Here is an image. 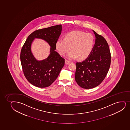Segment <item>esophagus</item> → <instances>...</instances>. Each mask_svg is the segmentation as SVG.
I'll list each match as a JSON object with an SVG mask.
<instances>
[{
	"instance_id": "1",
	"label": "esophagus",
	"mask_w": 130,
	"mask_h": 130,
	"mask_svg": "<svg viewBox=\"0 0 130 130\" xmlns=\"http://www.w3.org/2000/svg\"><path fill=\"white\" fill-rule=\"evenodd\" d=\"M70 63V62L69 61H68V60H66V61H65V63H66V64H68Z\"/></svg>"
}]
</instances>
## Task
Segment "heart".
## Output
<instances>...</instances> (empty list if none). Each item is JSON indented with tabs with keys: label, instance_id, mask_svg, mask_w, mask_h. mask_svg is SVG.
Instances as JSON below:
<instances>
[{
	"label": "heart",
	"instance_id": "b5f03b06",
	"mask_svg": "<svg viewBox=\"0 0 130 130\" xmlns=\"http://www.w3.org/2000/svg\"><path fill=\"white\" fill-rule=\"evenodd\" d=\"M94 45V38L92 35L81 31H74L68 33L64 38H60L55 43V48L58 53L64 55L69 50L71 51L66 55L70 60L76 59L85 60L92 52Z\"/></svg>",
	"mask_w": 130,
	"mask_h": 130
}]
</instances>
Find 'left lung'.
<instances>
[{
	"label": "left lung",
	"instance_id": "1",
	"mask_svg": "<svg viewBox=\"0 0 130 130\" xmlns=\"http://www.w3.org/2000/svg\"><path fill=\"white\" fill-rule=\"evenodd\" d=\"M92 31L95 37L92 52L86 59L76 63L75 80L79 86L85 89L99 85L107 75L110 64L111 56L107 42Z\"/></svg>",
	"mask_w": 130,
	"mask_h": 130
}]
</instances>
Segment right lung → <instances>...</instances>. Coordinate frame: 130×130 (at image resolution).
<instances>
[{
  "label": "right lung",
  "instance_id": "right-lung-1",
  "mask_svg": "<svg viewBox=\"0 0 130 130\" xmlns=\"http://www.w3.org/2000/svg\"><path fill=\"white\" fill-rule=\"evenodd\" d=\"M62 31L61 25L36 30L28 36L22 48L20 60L24 75L28 82L39 88L51 85L64 65V59L55 51V43ZM35 38L47 42L51 46L50 54L45 60H38L31 52Z\"/></svg>",
  "mask_w": 130,
  "mask_h": 130
}]
</instances>
